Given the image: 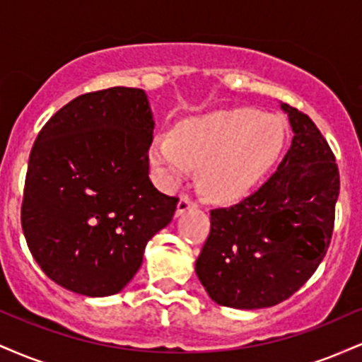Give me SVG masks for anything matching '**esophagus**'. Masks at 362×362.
<instances>
[{"label":"esophagus","mask_w":362,"mask_h":362,"mask_svg":"<svg viewBox=\"0 0 362 362\" xmlns=\"http://www.w3.org/2000/svg\"><path fill=\"white\" fill-rule=\"evenodd\" d=\"M195 207H197V204H195L192 199L184 195V197H180V201H178V204H177V216L184 214V213H187V211H192V209H195Z\"/></svg>","instance_id":"1"}]
</instances>
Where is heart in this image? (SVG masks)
Listing matches in <instances>:
<instances>
[{"label":"heart","instance_id":"b5f03b06","mask_svg":"<svg viewBox=\"0 0 362 362\" xmlns=\"http://www.w3.org/2000/svg\"><path fill=\"white\" fill-rule=\"evenodd\" d=\"M286 141L282 120L253 109L214 110L180 122L151 141L149 158L163 185H175L197 168L209 199L233 202L260 184Z\"/></svg>","mask_w":362,"mask_h":362}]
</instances>
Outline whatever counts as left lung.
I'll return each mask as SVG.
<instances>
[{
  "label": "left lung",
  "instance_id": "1",
  "mask_svg": "<svg viewBox=\"0 0 362 362\" xmlns=\"http://www.w3.org/2000/svg\"><path fill=\"white\" fill-rule=\"evenodd\" d=\"M291 148L257 192L211 211L195 274L213 301L257 310L288 300L317 271L330 245L340 178L327 139L288 103Z\"/></svg>",
  "mask_w": 362,
  "mask_h": 362
}]
</instances>
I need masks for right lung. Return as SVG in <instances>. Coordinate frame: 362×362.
Wrapping results in <instances>:
<instances>
[{
    "label": "right lung",
    "instance_id": "1",
    "mask_svg": "<svg viewBox=\"0 0 362 362\" xmlns=\"http://www.w3.org/2000/svg\"><path fill=\"white\" fill-rule=\"evenodd\" d=\"M153 112L139 88L76 97L40 129L28 158L22 230L28 250L61 288L119 293L146 243L172 221L177 197L149 180Z\"/></svg>",
    "mask_w": 362,
    "mask_h": 362
}]
</instances>
